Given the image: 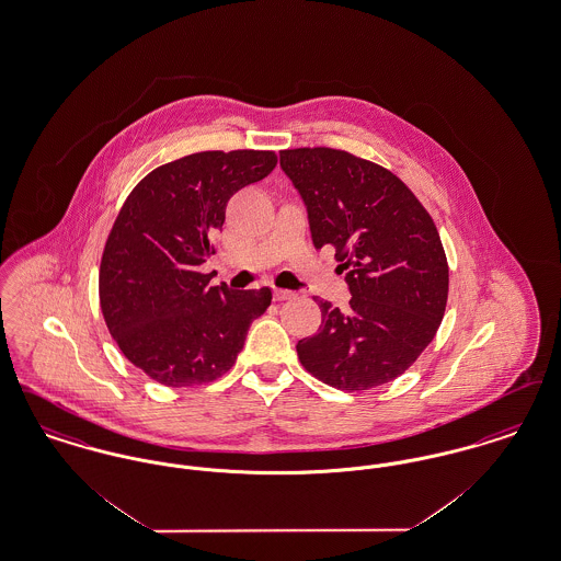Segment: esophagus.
Masks as SVG:
<instances>
[{
    "label": "esophagus",
    "instance_id": "esophagus-1",
    "mask_svg": "<svg viewBox=\"0 0 561 561\" xmlns=\"http://www.w3.org/2000/svg\"><path fill=\"white\" fill-rule=\"evenodd\" d=\"M294 296H296V294H294L293 290H282V288H275V290H273V298H275V300H290Z\"/></svg>",
    "mask_w": 561,
    "mask_h": 561
}]
</instances>
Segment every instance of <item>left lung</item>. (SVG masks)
Here are the masks:
<instances>
[{"label": "left lung", "instance_id": "8db88e82", "mask_svg": "<svg viewBox=\"0 0 561 561\" xmlns=\"http://www.w3.org/2000/svg\"><path fill=\"white\" fill-rule=\"evenodd\" d=\"M316 248L334 245L351 300H318V334L298 341L305 370L341 391L405 373L433 341L448 300V263L433 218L400 179L347 151H279Z\"/></svg>", "mask_w": 561, "mask_h": 561}]
</instances>
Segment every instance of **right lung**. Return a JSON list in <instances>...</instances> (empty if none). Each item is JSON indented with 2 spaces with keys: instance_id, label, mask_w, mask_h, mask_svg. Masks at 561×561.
<instances>
[{
  "instance_id": "add662e5",
  "label": "right lung",
  "mask_w": 561,
  "mask_h": 561,
  "mask_svg": "<svg viewBox=\"0 0 561 561\" xmlns=\"http://www.w3.org/2000/svg\"><path fill=\"white\" fill-rule=\"evenodd\" d=\"M275 163L273 151L193 153L149 172L117 214L101 261V309L117 347L161 385H204L231 370L267 311L268 288H210L199 267L231 195Z\"/></svg>"
}]
</instances>
